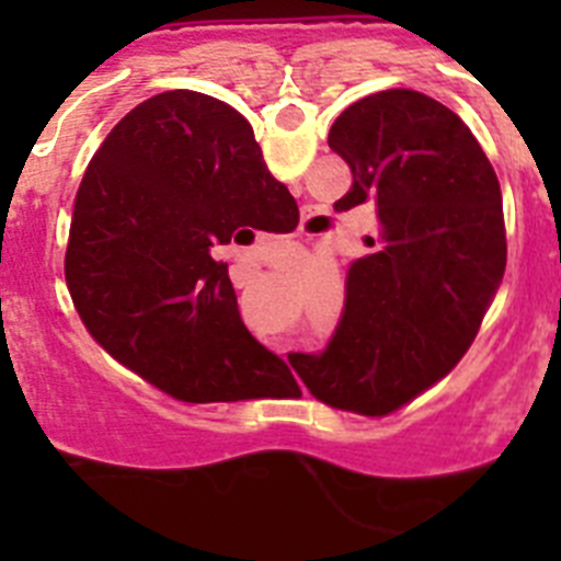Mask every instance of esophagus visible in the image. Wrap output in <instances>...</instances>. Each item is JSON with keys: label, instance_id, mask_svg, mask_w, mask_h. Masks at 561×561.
Masks as SVG:
<instances>
[{"label": "esophagus", "instance_id": "obj_1", "mask_svg": "<svg viewBox=\"0 0 561 561\" xmlns=\"http://www.w3.org/2000/svg\"><path fill=\"white\" fill-rule=\"evenodd\" d=\"M314 219H317V210L314 207H306V216H304V221H300V232H304V236H311V225H314Z\"/></svg>", "mask_w": 561, "mask_h": 561}]
</instances>
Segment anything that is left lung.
<instances>
[{"label":"left lung","mask_w":561,"mask_h":561,"mask_svg":"<svg viewBox=\"0 0 561 561\" xmlns=\"http://www.w3.org/2000/svg\"><path fill=\"white\" fill-rule=\"evenodd\" d=\"M329 146L354 173L334 207L374 202L379 232L348 266L329 345L289 362L331 408L385 415L472 345L505 272L503 196L466 123L413 89L351 103Z\"/></svg>","instance_id":"obj_1"}]
</instances>
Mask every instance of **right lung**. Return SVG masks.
I'll return each instance as SVG.
<instances>
[{"instance_id": "add662e5", "label": "right lung", "mask_w": 561, "mask_h": 561, "mask_svg": "<svg viewBox=\"0 0 561 561\" xmlns=\"http://www.w3.org/2000/svg\"><path fill=\"white\" fill-rule=\"evenodd\" d=\"M297 202L266 171L250 123L191 89L123 117L78 187L64 272L89 334L182 401L264 396L289 376L238 314L225 261Z\"/></svg>"}]
</instances>
